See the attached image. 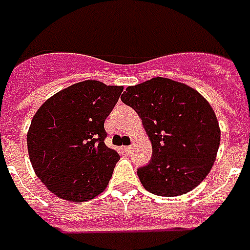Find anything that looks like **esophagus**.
I'll list each match as a JSON object with an SVG mask.
<instances>
[{
    "mask_svg": "<svg viewBox=\"0 0 250 250\" xmlns=\"http://www.w3.org/2000/svg\"><path fill=\"white\" fill-rule=\"evenodd\" d=\"M131 149H132L131 145H129V146H123V152H125V154H129V153H131Z\"/></svg>",
    "mask_w": 250,
    "mask_h": 250,
    "instance_id": "esophagus-1",
    "label": "esophagus"
}]
</instances>
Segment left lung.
Segmentation results:
<instances>
[{
  "label": "left lung",
  "mask_w": 250,
  "mask_h": 250,
  "mask_svg": "<svg viewBox=\"0 0 250 250\" xmlns=\"http://www.w3.org/2000/svg\"><path fill=\"white\" fill-rule=\"evenodd\" d=\"M121 100L139 114L152 143V160L137 168L145 189L172 197L196 188L211 170L221 143L209 102L167 78L128 86Z\"/></svg>",
  "instance_id": "1"
}]
</instances>
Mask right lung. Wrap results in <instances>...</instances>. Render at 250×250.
Wrapping results in <instances>:
<instances>
[{
	"label": "right lung",
	"mask_w": 250,
	"mask_h": 250,
	"mask_svg": "<svg viewBox=\"0 0 250 250\" xmlns=\"http://www.w3.org/2000/svg\"><path fill=\"white\" fill-rule=\"evenodd\" d=\"M123 86L85 80L56 93L33 117L27 146L33 170L52 193L68 201L105 190L119 154L105 145V119Z\"/></svg>",
	"instance_id": "add662e5"
}]
</instances>
